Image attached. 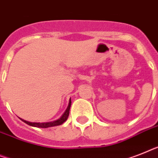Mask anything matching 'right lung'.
<instances>
[{"label":"right lung","instance_id":"1","mask_svg":"<svg viewBox=\"0 0 158 158\" xmlns=\"http://www.w3.org/2000/svg\"><path fill=\"white\" fill-rule=\"evenodd\" d=\"M71 103H72V102H71V98H70L67 109H66L65 111L64 112V114H62V115H61L58 119H56V120L51 121V122H46V123H34V122H29V121L24 120V119H23V118H21V120L23 121V122L27 123V124L30 125V126H32V127H40V128H48V127L59 126V125L63 124L65 121L68 119V117H69V110H70V106H71Z\"/></svg>","mask_w":158,"mask_h":158}]
</instances>
